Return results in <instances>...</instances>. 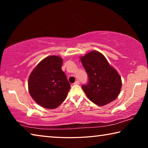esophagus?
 <instances>
[{"instance_id": "1", "label": "esophagus", "mask_w": 148, "mask_h": 148, "mask_svg": "<svg viewBox=\"0 0 148 148\" xmlns=\"http://www.w3.org/2000/svg\"><path fill=\"white\" fill-rule=\"evenodd\" d=\"M78 84H79V81H76L74 82V85H78Z\"/></svg>"}]
</instances>
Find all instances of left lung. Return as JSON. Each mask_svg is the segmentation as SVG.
I'll use <instances>...</instances> for the list:
<instances>
[{"label": "left lung", "instance_id": "8db88e82", "mask_svg": "<svg viewBox=\"0 0 148 148\" xmlns=\"http://www.w3.org/2000/svg\"><path fill=\"white\" fill-rule=\"evenodd\" d=\"M81 61L88 77V82L82 88L90 101L98 106L114 101L121 91V79L103 55L92 51L82 57Z\"/></svg>", "mask_w": 148, "mask_h": 148}]
</instances>
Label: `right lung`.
Masks as SVG:
<instances>
[{
    "instance_id": "right-lung-1",
    "label": "right lung",
    "mask_w": 148,
    "mask_h": 148,
    "mask_svg": "<svg viewBox=\"0 0 148 148\" xmlns=\"http://www.w3.org/2000/svg\"><path fill=\"white\" fill-rule=\"evenodd\" d=\"M62 59L49 56L40 62L30 75L28 86L32 98L45 108L53 109L63 102L71 89L62 71Z\"/></svg>"
}]
</instances>
